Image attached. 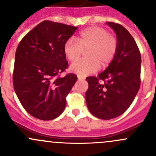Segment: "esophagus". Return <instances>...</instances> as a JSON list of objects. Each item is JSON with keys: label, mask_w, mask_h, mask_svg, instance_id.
I'll list each match as a JSON object with an SVG mask.
<instances>
[{"label": "esophagus", "mask_w": 156, "mask_h": 156, "mask_svg": "<svg viewBox=\"0 0 156 156\" xmlns=\"http://www.w3.org/2000/svg\"><path fill=\"white\" fill-rule=\"evenodd\" d=\"M84 77H82V76H80V75H78V80H84Z\"/></svg>", "instance_id": "1"}]
</instances>
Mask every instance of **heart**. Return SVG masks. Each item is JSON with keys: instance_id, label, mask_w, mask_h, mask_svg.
I'll return each instance as SVG.
<instances>
[{"instance_id": "b5f03b06", "label": "heart", "mask_w": 156, "mask_h": 156, "mask_svg": "<svg viewBox=\"0 0 156 156\" xmlns=\"http://www.w3.org/2000/svg\"><path fill=\"white\" fill-rule=\"evenodd\" d=\"M118 41L113 34L99 26L84 30L77 37H71L64 45V53L70 62L78 60L87 50V57L72 63L70 70L80 76L95 72L111 62L117 50Z\"/></svg>"}]
</instances>
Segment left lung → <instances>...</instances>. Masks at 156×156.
I'll list each match as a JSON object with an SVG mask.
<instances>
[{
  "label": "left lung",
  "mask_w": 156,
  "mask_h": 156,
  "mask_svg": "<svg viewBox=\"0 0 156 156\" xmlns=\"http://www.w3.org/2000/svg\"><path fill=\"white\" fill-rule=\"evenodd\" d=\"M106 24L115 32L117 50L106 70L86 78L89 86L85 94L90 112L103 120L121 115L131 105L140 86L141 69V55L131 34L122 25Z\"/></svg>",
  "instance_id": "left-lung-1"
}]
</instances>
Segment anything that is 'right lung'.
<instances>
[{"label":"right lung","mask_w":156,"mask_h":156,"mask_svg":"<svg viewBox=\"0 0 156 156\" xmlns=\"http://www.w3.org/2000/svg\"><path fill=\"white\" fill-rule=\"evenodd\" d=\"M78 27L45 20L21 40L15 54L14 90L27 112L44 121L60 115L66 96L77 81L69 73L64 45Z\"/></svg>","instance_id":"add662e5"}]
</instances>
